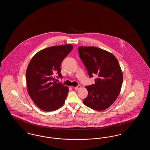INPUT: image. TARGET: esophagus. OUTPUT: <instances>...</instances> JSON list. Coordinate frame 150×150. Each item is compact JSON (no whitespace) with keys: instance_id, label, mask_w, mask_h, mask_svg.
<instances>
[{"instance_id":"34e87169","label":"esophagus","mask_w":150,"mask_h":150,"mask_svg":"<svg viewBox=\"0 0 150 150\" xmlns=\"http://www.w3.org/2000/svg\"><path fill=\"white\" fill-rule=\"evenodd\" d=\"M81 88V86L79 85V86H75V89L76 91H78L79 89H80Z\"/></svg>"}]
</instances>
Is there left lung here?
I'll return each instance as SVG.
<instances>
[{
	"instance_id": "obj_1",
	"label": "left lung",
	"mask_w": 150,
	"mask_h": 150,
	"mask_svg": "<svg viewBox=\"0 0 150 150\" xmlns=\"http://www.w3.org/2000/svg\"><path fill=\"white\" fill-rule=\"evenodd\" d=\"M78 52L89 78L97 76L95 84L86 86L88 94L83 102L94 110H104L114 102L121 90L123 75L119 62L112 53L97 47H79Z\"/></svg>"
}]
</instances>
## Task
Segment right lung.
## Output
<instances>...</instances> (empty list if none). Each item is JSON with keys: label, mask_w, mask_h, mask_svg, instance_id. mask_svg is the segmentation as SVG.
Here are the masks:
<instances>
[{"label": "right lung", "mask_w": 150, "mask_h": 150, "mask_svg": "<svg viewBox=\"0 0 150 150\" xmlns=\"http://www.w3.org/2000/svg\"><path fill=\"white\" fill-rule=\"evenodd\" d=\"M72 49L71 44L52 46L38 52L29 62L26 72L28 93L43 111L56 110L64 103L69 89L57 83L54 75L62 78L61 64Z\"/></svg>", "instance_id": "1"}]
</instances>
